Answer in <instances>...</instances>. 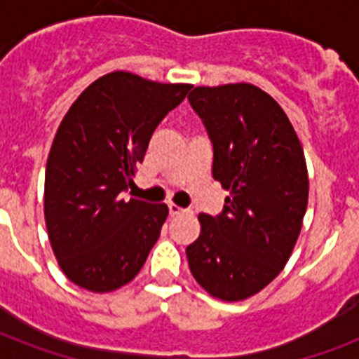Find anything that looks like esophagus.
<instances>
[{
    "label": "esophagus",
    "instance_id": "obj_1",
    "mask_svg": "<svg viewBox=\"0 0 359 359\" xmlns=\"http://www.w3.org/2000/svg\"><path fill=\"white\" fill-rule=\"evenodd\" d=\"M168 208H169V214H171V216H179V214L184 212V208H180L179 205H175V203H169Z\"/></svg>",
    "mask_w": 359,
    "mask_h": 359
}]
</instances>
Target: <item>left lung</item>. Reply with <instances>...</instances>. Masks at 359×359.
Masks as SVG:
<instances>
[{
  "instance_id": "left-lung-1",
  "label": "left lung",
  "mask_w": 359,
  "mask_h": 359,
  "mask_svg": "<svg viewBox=\"0 0 359 359\" xmlns=\"http://www.w3.org/2000/svg\"><path fill=\"white\" fill-rule=\"evenodd\" d=\"M188 98L212 141L214 180L229 191L219 216L199 214L188 264L210 296L245 300L278 278L300 236L304 149L283 108L251 83L196 87Z\"/></svg>"
}]
</instances>
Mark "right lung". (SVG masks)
Instances as JSON below:
<instances>
[{
  "mask_svg": "<svg viewBox=\"0 0 359 359\" xmlns=\"http://www.w3.org/2000/svg\"><path fill=\"white\" fill-rule=\"evenodd\" d=\"M190 83H160L115 70L76 98L48 154L44 219L67 278L91 292L130 283L168 218V205L124 199L160 121Z\"/></svg>",
  "mask_w": 359,
  "mask_h": 359,
  "instance_id": "add662e5",
  "label": "right lung"
}]
</instances>
